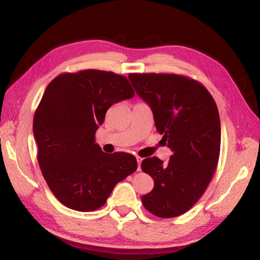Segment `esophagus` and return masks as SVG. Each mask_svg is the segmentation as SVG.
I'll list each match as a JSON object with an SVG mask.
<instances>
[{
    "label": "esophagus",
    "mask_w": 260,
    "mask_h": 260,
    "mask_svg": "<svg viewBox=\"0 0 260 260\" xmlns=\"http://www.w3.org/2000/svg\"><path fill=\"white\" fill-rule=\"evenodd\" d=\"M142 160H143V158L142 157H137V161H138V171H140L141 170V162H142Z\"/></svg>",
    "instance_id": "esophagus-1"
}]
</instances>
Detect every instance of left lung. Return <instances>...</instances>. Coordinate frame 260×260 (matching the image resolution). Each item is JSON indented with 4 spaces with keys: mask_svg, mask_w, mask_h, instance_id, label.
Segmentation results:
<instances>
[{
    "mask_svg": "<svg viewBox=\"0 0 260 260\" xmlns=\"http://www.w3.org/2000/svg\"><path fill=\"white\" fill-rule=\"evenodd\" d=\"M138 95L152 108L161 141L171 148L167 164L145 158L141 168L154 180L143 206L159 218L184 214L205 192L220 154L221 129L215 100L199 81L176 74H130Z\"/></svg>",
    "mask_w": 260,
    "mask_h": 260,
    "instance_id": "left-lung-1",
    "label": "left lung"
}]
</instances>
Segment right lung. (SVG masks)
<instances>
[{"label":"right lung","mask_w":260,"mask_h":260,"mask_svg":"<svg viewBox=\"0 0 260 260\" xmlns=\"http://www.w3.org/2000/svg\"><path fill=\"white\" fill-rule=\"evenodd\" d=\"M133 96L124 76L96 69L60 74L48 85L34 117V135L39 166L62 205L96 210L137 170L135 156L106 154L94 138L107 109Z\"/></svg>","instance_id":"add662e5"}]
</instances>
